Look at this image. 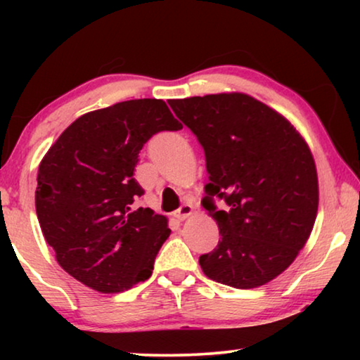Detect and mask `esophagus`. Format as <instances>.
Segmentation results:
<instances>
[{
  "label": "esophagus",
  "instance_id": "1",
  "mask_svg": "<svg viewBox=\"0 0 360 360\" xmlns=\"http://www.w3.org/2000/svg\"><path fill=\"white\" fill-rule=\"evenodd\" d=\"M191 214H193V206H191L190 203L181 205L180 208L175 211V218L180 219V221H185L186 218H190Z\"/></svg>",
  "mask_w": 360,
  "mask_h": 360
}]
</instances>
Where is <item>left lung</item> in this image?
Masks as SVG:
<instances>
[{
  "instance_id": "obj_1",
  "label": "left lung",
  "mask_w": 360,
  "mask_h": 360,
  "mask_svg": "<svg viewBox=\"0 0 360 360\" xmlns=\"http://www.w3.org/2000/svg\"><path fill=\"white\" fill-rule=\"evenodd\" d=\"M198 137L210 184L203 206L221 240L200 257L206 277L248 290L269 283L297 259L318 213L311 150L292 122L245 93L170 100ZM229 205L216 210L212 196Z\"/></svg>"
}]
</instances>
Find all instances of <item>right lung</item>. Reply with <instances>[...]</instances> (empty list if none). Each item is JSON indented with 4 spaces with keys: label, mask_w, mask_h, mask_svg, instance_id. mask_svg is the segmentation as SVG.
<instances>
[{
    "label": "right lung",
    "mask_w": 360,
    "mask_h": 360,
    "mask_svg": "<svg viewBox=\"0 0 360 360\" xmlns=\"http://www.w3.org/2000/svg\"><path fill=\"white\" fill-rule=\"evenodd\" d=\"M181 124L165 101H121L90 111L58 136L37 172L36 211L60 267L101 293L129 290L152 275L170 236L167 218L137 208L142 146Z\"/></svg>",
    "instance_id": "right-lung-1"
}]
</instances>
